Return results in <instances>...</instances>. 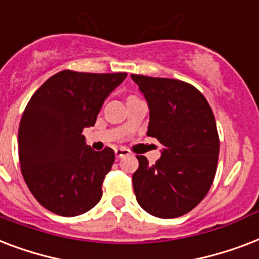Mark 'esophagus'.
Listing matches in <instances>:
<instances>
[{
    "label": "esophagus",
    "mask_w": 259,
    "mask_h": 259,
    "mask_svg": "<svg viewBox=\"0 0 259 259\" xmlns=\"http://www.w3.org/2000/svg\"><path fill=\"white\" fill-rule=\"evenodd\" d=\"M115 154L117 158H123L127 157L130 152H128V150H125V148H115Z\"/></svg>",
    "instance_id": "1"
}]
</instances>
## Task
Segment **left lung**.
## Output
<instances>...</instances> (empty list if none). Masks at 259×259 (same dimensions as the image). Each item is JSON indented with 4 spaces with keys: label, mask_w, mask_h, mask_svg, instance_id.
<instances>
[{
    "label": "left lung",
    "mask_w": 259,
    "mask_h": 259,
    "mask_svg": "<svg viewBox=\"0 0 259 259\" xmlns=\"http://www.w3.org/2000/svg\"><path fill=\"white\" fill-rule=\"evenodd\" d=\"M131 78L150 109L147 135L162 144L155 165L136 157V200L161 219L185 215L205 197L215 178L220 147L215 116L205 97L186 82L136 74Z\"/></svg>",
    "instance_id": "8db88e82"
}]
</instances>
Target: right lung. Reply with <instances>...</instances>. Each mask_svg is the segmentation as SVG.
<instances>
[{
  "mask_svg": "<svg viewBox=\"0 0 259 259\" xmlns=\"http://www.w3.org/2000/svg\"><path fill=\"white\" fill-rule=\"evenodd\" d=\"M125 77L63 70L28 102L19 130L20 166L31 193L48 211L71 218L101 200L115 152L92 150L82 131L93 127L104 101Z\"/></svg>",
  "mask_w": 259,
  "mask_h": 259,
  "instance_id": "obj_1",
  "label": "right lung"
}]
</instances>
